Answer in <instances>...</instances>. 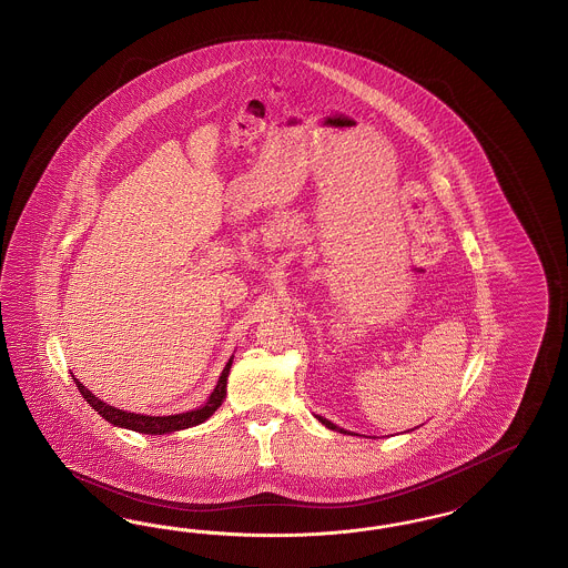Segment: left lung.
I'll use <instances>...</instances> for the list:
<instances>
[{
  "label": "left lung",
  "mask_w": 568,
  "mask_h": 568,
  "mask_svg": "<svg viewBox=\"0 0 568 568\" xmlns=\"http://www.w3.org/2000/svg\"><path fill=\"white\" fill-rule=\"evenodd\" d=\"M318 422H321V424H323V426H327V428H329V430H337V432H342V434H346V430H344V428H337V426H335V424H332V422H329V419H325V417H318Z\"/></svg>",
  "instance_id": "8db88e82"
}]
</instances>
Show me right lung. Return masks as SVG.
<instances>
[{
  "mask_svg": "<svg viewBox=\"0 0 568 568\" xmlns=\"http://www.w3.org/2000/svg\"><path fill=\"white\" fill-rule=\"evenodd\" d=\"M231 365H233V356L226 363L224 372H222L217 384H215L214 392L210 394V398H207V403L203 407H199L195 412L178 413V415H159V417H155V415H142V413H128L123 412V409H118V407H111L104 400H100L97 394L88 390L81 382H78V377H73V379L78 384V390L81 392V396L109 424L119 426V428H128V430L142 432V434H170V432L186 430V428L199 426V424H203L205 419H210L214 415L215 409L226 398V379H229Z\"/></svg>",
  "mask_w": 568,
  "mask_h": 568,
  "instance_id": "1",
  "label": "right lung"
}]
</instances>
